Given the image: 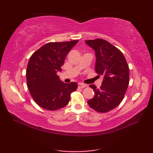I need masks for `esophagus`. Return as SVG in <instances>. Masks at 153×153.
I'll use <instances>...</instances> for the list:
<instances>
[{
    "label": "esophagus",
    "instance_id": "34e87169",
    "mask_svg": "<svg viewBox=\"0 0 153 153\" xmlns=\"http://www.w3.org/2000/svg\"><path fill=\"white\" fill-rule=\"evenodd\" d=\"M78 87H79V88H85V87H87V85H85V84H84V83H79Z\"/></svg>",
    "mask_w": 153,
    "mask_h": 153
}]
</instances>
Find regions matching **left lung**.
<instances>
[{
	"label": "left lung",
	"mask_w": 153,
	"mask_h": 153,
	"mask_svg": "<svg viewBox=\"0 0 153 153\" xmlns=\"http://www.w3.org/2000/svg\"><path fill=\"white\" fill-rule=\"evenodd\" d=\"M85 43L95 51L96 72L104 77L99 89L89 85L95 96L87 103L98 112H109L118 106L125 96L129 82L128 64L122 52L107 41L96 39Z\"/></svg>",
	"instance_id": "1"
}]
</instances>
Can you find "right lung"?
Returning <instances> with one entry per match:
<instances>
[{"label":"right lung","instance_id":"obj_1","mask_svg":"<svg viewBox=\"0 0 153 153\" xmlns=\"http://www.w3.org/2000/svg\"><path fill=\"white\" fill-rule=\"evenodd\" d=\"M78 40L50 42L31 55L26 70L27 85L32 98L37 105L48 110H57L66 106L71 93L77 83H65L57 75L65 58Z\"/></svg>","mask_w":153,"mask_h":153}]
</instances>
